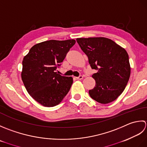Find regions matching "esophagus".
<instances>
[{
  "instance_id": "1",
  "label": "esophagus",
  "mask_w": 147,
  "mask_h": 147,
  "mask_svg": "<svg viewBox=\"0 0 147 147\" xmlns=\"http://www.w3.org/2000/svg\"><path fill=\"white\" fill-rule=\"evenodd\" d=\"M76 79H79V80H81V79H83V76H79V77H76Z\"/></svg>"
}]
</instances>
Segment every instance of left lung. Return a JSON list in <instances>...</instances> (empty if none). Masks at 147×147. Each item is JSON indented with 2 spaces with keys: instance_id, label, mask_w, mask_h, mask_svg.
I'll return each mask as SVG.
<instances>
[{
  "instance_id": "obj_1",
  "label": "left lung",
  "mask_w": 147,
  "mask_h": 147,
  "mask_svg": "<svg viewBox=\"0 0 147 147\" xmlns=\"http://www.w3.org/2000/svg\"><path fill=\"white\" fill-rule=\"evenodd\" d=\"M77 42L88 57L96 85L89 91L91 98L102 104L111 103L122 94L131 74L129 56L123 47L105 37L78 38Z\"/></svg>"
}]
</instances>
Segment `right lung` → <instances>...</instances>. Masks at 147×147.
I'll list each match as a JSON object with an SVG mask.
<instances>
[{
	"mask_svg": "<svg viewBox=\"0 0 147 147\" xmlns=\"http://www.w3.org/2000/svg\"><path fill=\"white\" fill-rule=\"evenodd\" d=\"M75 44L74 39L44 41L34 45L23 58L24 86L28 94L42 106L57 105L69 91L73 78L61 76L56 70Z\"/></svg>",
	"mask_w": 147,
	"mask_h": 147,
	"instance_id": "right-lung-1",
	"label": "right lung"
}]
</instances>
